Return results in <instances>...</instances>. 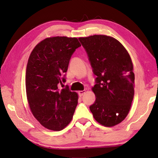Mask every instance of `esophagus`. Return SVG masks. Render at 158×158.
Segmentation results:
<instances>
[{
	"instance_id": "obj_1",
	"label": "esophagus",
	"mask_w": 158,
	"mask_h": 158,
	"mask_svg": "<svg viewBox=\"0 0 158 158\" xmlns=\"http://www.w3.org/2000/svg\"><path fill=\"white\" fill-rule=\"evenodd\" d=\"M85 93V90H80L78 92V94L80 97H82L84 95V94Z\"/></svg>"
}]
</instances>
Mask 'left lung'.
I'll return each instance as SVG.
<instances>
[{"label":"left lung","mask_w":158,"mask_h":158,"mask_svg":"<svg viewBox=\"0 0 158 158\" xmlns=\"http://www.w3.org/2000/svg\"><path fill=\"white\" fill-rule=\"evenodd\" d=\"M97 76L92 87L95 102L89 107L102 125L114 127L126 118L135 95V74L128 51L115 38L106 35L79 37Z\"/></svg>","instance_id":"left-lung-1"}]
</instances>
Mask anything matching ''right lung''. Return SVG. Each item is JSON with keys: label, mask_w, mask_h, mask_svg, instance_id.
I'll list each match as a JSON object with an SVG mask.
<instances>
[{"label": "right lung", "mask_w": 158, "mask_h": 158, "mask_svg": "<svg viewBox=\"0 0 158 158\" xmlns=\"http://www.w3.org/2000/svg\"><path fill=\"white\" fill-rule=\"evenodd\" d=\"M81 44L76 37L45 38L28 59L26 89L28 105L41 125L51 131L63 130L70 123L78 95L68 88L59 90L73 52Z\"/></svg>", "instance_id": "obj_1"}]
</instances>
